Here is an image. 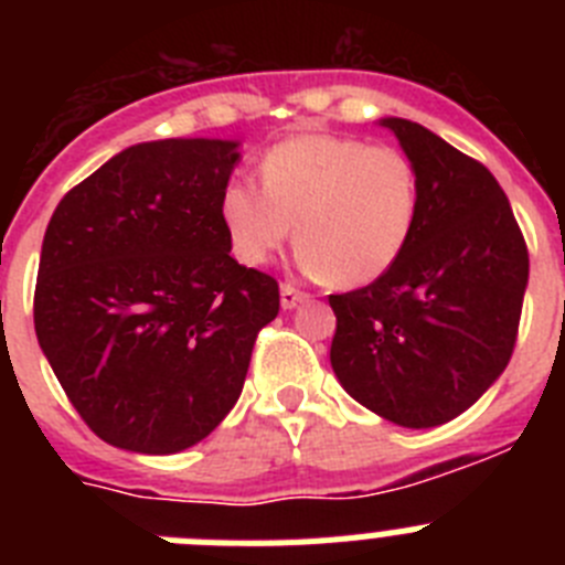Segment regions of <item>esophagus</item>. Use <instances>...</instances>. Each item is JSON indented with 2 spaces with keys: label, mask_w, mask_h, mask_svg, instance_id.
I'll use <instances>...</instances> for the list:
<instances>
[{
  "label": "esophagus",
  "mask_w": 565,
  "mask_h": 565,
  "mask_svg": "<svg viewBox=\"0 0 565 565\" xmlns=\"http://www.w3.org/2000/svg\"><path fill=\"white\" fill-rule=\"evenodd\" d=\"M306 297L308 294L299 291V288L291 286V282H282V286H279V302H282V308H286V311L288 308H297Z\"/></svg>",
  "instance_id": "34e87169"
}]
</instances>
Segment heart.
<instances>
[{"label":"heart","instance_id":"b5f03b06","mask_svg":"<svg viewBox=\"0 0 565 565\" xmlns=\"http://www.w3.org/2000/svg\"><path fill=\"white\" fill-rule=\"evenodd\" d=\"M259 189L228 181L221 221L232 252L263 266L291 237L302 266L333 288L367 286L396 266L422 203L413 158L391 143L294 135L263 154Z\"/></svg>","mask_w":565,"mask_h":565}]
</instances>
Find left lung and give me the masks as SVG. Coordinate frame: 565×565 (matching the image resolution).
I'll return each mask as SVG.
<instances>
[{
  "label": "left lung",
  "instance_id": "left-lung-1",
  "mask_svg": "<svg viewBox=\"0 0 565 565\" xmlns=\"http://www.w3.org/2000/svg\"><path fill=\"white\" fill-rule=\"evenodd\" d=\"M422 181L413 237L371 286L331 294L342 387L402 427H438L487 393L512 359L529 252L481 161L404 118H384Z\"/></svg>",
  "mask_w": 565,
  "mask_h": 565
}]
</instances>
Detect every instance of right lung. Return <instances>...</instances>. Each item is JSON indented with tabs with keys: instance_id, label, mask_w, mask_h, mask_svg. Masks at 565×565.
I'll return each instance as SVG.
<instances>
[{
	"instance_id": "add662e5",
	"label": "right lung",
	"mask_w": 565,
	"mask_h": 565,
	"mask_svg": "<svg viewBox=\"0 0 565 565\" xmlns=\"http://www.w3.org/2000/svg\"><path fill=\"white\" fill-rule=\"evenodd\" d=\"M237 143H138L70 189L47 223L33 322L89 430L181 452L228 416L277 279L239 266L221 221Z\"/></svg>"
}]
</instances>
